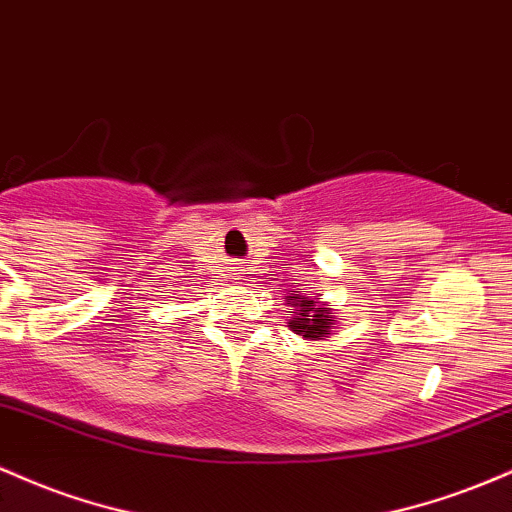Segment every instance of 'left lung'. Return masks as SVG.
<instances>
[{
  "label": "left lung",
  "mask_w": 512,
  "mask_h": 512,
  "mask_svg": "<svg viewBox=\"0 0 512 512\" xmlns=\"http://www.w3.org/2000/svg\"><path fill=\"white\" fill-rule=\"evenodd\" d=\"M291 303L289 308V328L294 330L296 335H303V338L308 340H323L330 335V328H333V316H328L330 311H325V308H316L318 301H311L306 299V296L294 294L286 299Z\"/></svg>",
  "instance_id": "obj_1"
}]
</instances>
